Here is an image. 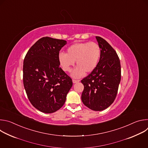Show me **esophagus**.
Returning a JSON list of instances; mask_svg holds the SVG:
<instances>
[{
    "label": "esophagus",
    "mask_w": 148,
    "mask_h": 148,
    "mask_svg": "<svg viewBox=\"0 0 148 148\" xmlns=\"http://www.w3.org/2000/svg\"><path fill=\"white\" fill-rule=\"evenodd\" d=\"M79 80H76V79H73V82L74 83V84H75V83H77V82H79Z\"/></svg>",
    "instance_id": "1"
}]
</instances>
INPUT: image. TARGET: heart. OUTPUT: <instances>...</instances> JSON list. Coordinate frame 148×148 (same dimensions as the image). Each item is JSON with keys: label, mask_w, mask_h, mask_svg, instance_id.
Wrapping results in <instances>:
<instances>
[{"label": "heart", "mask_w": 148, "mask_h": 148, "mask_svg": "<svg viewBox=\"0 0 148 148\" xmlns=\"http://www.w3.org/2000/svg\"><path fill=\"white\" fill-rule=\"evenodd\" d=\"M101 56V49L94 42L77 43L67 49L66 54L58 56L59 64L66 72H70L76 62L77 67L71 73L74 78L82 77L85 73H91L97 67Z\"/></svg>", "instance_id": "b5f03b06"}]
</instances>
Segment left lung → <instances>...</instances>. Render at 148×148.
<instances>
[{
	"label": "left lung",
	"instance_id": "1",
	"mask_svg": "<svg viewBox=\"0 0 148 148\" xmlns=\"http://www.w3.org/2000/svg\"><path fill=\"white\" fill-rule=\"evenodd\" d=\"M101 49L96 68L81 80L84 88L81 95L83 103L90 109L101 111L114 102L121 81L119 58L111 46L101 37H95Z\"/></svg>",
	"mask_w": 148,
	"mask_h": 148
}]
</instances>
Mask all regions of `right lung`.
<instances>
[{"label":"right lung","mask_w":148,"mask_h":148,"mask_svg":"<svg viewBox=\"0 0 148 148\" xmlns=\"http://www.w3.org/2000/svg\"><path fill=\"white\" fill-rule=\"evenodd\" d=\"M67 44L64 40L42 37L27 51L23 62V84L27 97L38 111L53 113L64 104L73 86L61 68L58 56Z\"/></svg>","instance_id":"right-lung-1"}]
</instances>
